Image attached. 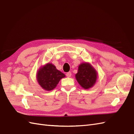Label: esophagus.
Here are the masks:
<instances>
[{
	"instance_id": "1",
	"label": "esophagus",
	"mask_w": 134,
	"mask_h": 134,
	"mask_svg": "<svg viewBox=\"0 0 134 134\" xmlns=\"http://www.w3.org/2000/svg\"><path fill=\"white\" fill-rule=\"evenodd\" d=\"M71 72H67V74H66V76L67 77H71Z\"/></svg>"
}]
</instances>
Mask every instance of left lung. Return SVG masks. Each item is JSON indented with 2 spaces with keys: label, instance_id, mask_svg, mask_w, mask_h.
<instances>
[{
  "label": "left lung",
  "instance_id": "obj_1",
  "mask_svg": "<svg viewBox=\"0 0 134 134\" xmlns=\"http://www.w3.org/2000/svg\"><path fill=\"white\" fill-rule=\"evenodd\" d=\"M76 79L78 83L84 89L93 87L97 79V72L90 64L85 63L79 66Z\"/></svg>",
  "mask_w": 134,
  "mask_h": 134
}]
</instances>
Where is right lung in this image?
<instances>
[{
    "label": "right lung",
    "instance_id": "obj_1",
    "mask_svg": "<svg viewBox=\"0 0 134 134\" xmlns=\"http://www.w3.org/2000/svg\"><path fill=\"white\" fill-rule=\"evenodd\" d=\"M37 77L41 87L46 91H51L56 87L61 79L65 77V75L52 64L48 63L40 68Z\"/></svg>",
    "mask_w": 134,
    "mask_h": 134
}]
</instances>
